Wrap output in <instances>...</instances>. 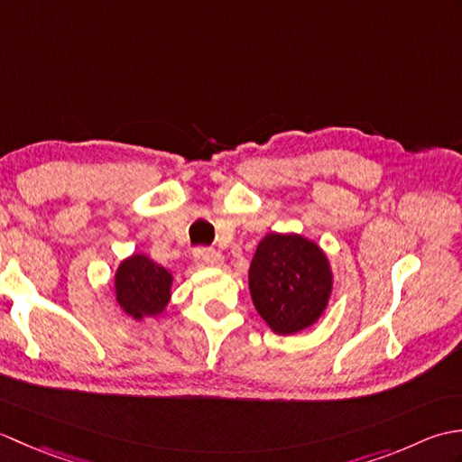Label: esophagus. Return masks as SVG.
<instances>
[{
	"label": "esophagus",
	"mask_w": 462,
	"mask_h": 462,
	"mask_svg": "<svg viewBox=\"0 0 462 462\" xmlns=\"http://www.w3.org/2000/svg\"><path fill=\"white\" fill-rule=\"evenodd\" d=\"M194 262L199 263V266H220L222 263V256L216 250L210 248H199L194 250Z\"/></svg>",
	"instance_id": "esophagus-1"
}]
</instances>
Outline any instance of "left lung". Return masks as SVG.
<instances>
[{
    "instance_id": "obj_1",
    "label": "left lung",
    "mask_w": 462,
    "mask_h": 462,
    "mask_svg": "<svg viewBox=\"0 0 462 462\" xmlns=\"http://www.w3.org/2000/svg\"><path fill=\"white\" fill-rule=\"evenodd\" d=\"M248 276L254 306L280 336L313 326L328 306L331 270L326 254L296 234H268Z\"/></svg>"
}]
</instances>
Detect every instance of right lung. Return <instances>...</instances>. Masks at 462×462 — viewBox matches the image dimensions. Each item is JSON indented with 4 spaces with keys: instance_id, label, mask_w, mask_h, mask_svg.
Segmentation results:
<instances>
[{
    "instance_id": "add662e5",
    "label": "right lung",
    "mask_w": 462,
    "mask_h": 462,
    "mask_svg": "<svg viewBox=\"0 0 462 462\" xmlns=\"http://www.w3.org/2000/svg\"><path fill=\"white\" fill-rule=\"evenodd\" d=\"M172 276L159 263L143 254H134L116 270V300L129 316H156L164 310L171 298Z\"/></svg>"
}]
</instances>
